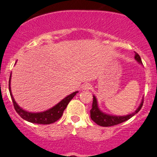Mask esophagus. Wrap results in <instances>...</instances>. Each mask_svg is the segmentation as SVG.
<instances>
[{"instance_id": "obj_1", "label": "esophagus", "mask_w": 157, "mask_h": 157, "mask_svg": "<svg viewBox=\"0 0 157 157\" xmlns=\"http://www.w3.org/2000/svg\"><path fill=\"white\" fill-rule=\"evenodd\" d=\"M91 87H92V85L90 83H85L83 84V86H82V89H83L84 90H89L91 89Z\"/></svg>"}]
</instances>
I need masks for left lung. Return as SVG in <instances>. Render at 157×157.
<instances>
[{"instance_id": "1", "label": "left lung", "mask_w": 157, "mask_h": 157, "mask_svg": "<svg viewBox=\"0 0 157 157\" xmlns=\"http://www.w3.org/2000/svg\"><path fill=\"white\" fill-rule=\"evenodd\" d=\"M135 59L138 62L142 64L140 56L136 52H135ZM143 101L144 100L142 99V103L140 104V107H139L138 108H137V110H136L134 113H133L128 116H124V117H117V116L107 115V114L102 113L101 110L98 109L96 98L94 96H93L92 109L90 110V118L95 123H96V124H98V125L102 127H110L117 125V124H121V123L130 119L132 117H133L136 113H137L140 111L141 108H142V105H143Z\"/></svg>"}]
</instances>
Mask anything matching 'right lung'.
Listing matches in <instances>:
<instances>
[{
    "label": "right lung",
    "instance_id": "right-lung-1",
    "mask_svg": "<svg viewBox=\"0 0 157 157\" xmlns=\"http://www.w3.org/2000/svg\"><path fill=\"white\" fill-rule=\"evenodd\" d=\"M10 78H11V75H10V81H9V90H10V96H11L12 103H13V106L15 111L17 112V113L22 119H25L26 121H29V122L36 123V124H50L59 120L60 118L62 117L63 112H64L65 108L67 106L69 102L75 96V94L78 93L74 92L72 94L69 95L66 98H64L62 101H60L58 105H56V106H54L52 108L50 109V110H47V111L33 113L26 112L25 110H23L15 101V99H14L13 96L12 95L11 90H10Z\"/></svg>",
    "mask_w": 157,
    "mask_h": 157
}]
</instances>
